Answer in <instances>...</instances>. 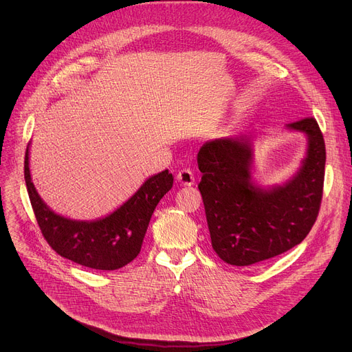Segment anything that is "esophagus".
I'll return each mask as SVG.
<instances>
[{"instance_id": "34e87169", "label": "esophagus", "mask_w": 352, "mask_h": 352, "mask_svg": "<svg viewBox=\"0 0 352 352\" xmlns=\"http://www.w3.org/2000/svg\"><path fill=\"white\" fill-rule=\"evenodd\" d=\"M177 179H178L179 184H182V186H187V187L194 186V181H195L194 174H192V171L190 168H184V170L178 171Z\"/></svg>"}]
</instances>
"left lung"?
I'll use <instances>...</instances> for the list:
<instances>
[{
	"label": "left lung",
	"mask_w": 352,
	"mask_h": 352,
	"mask_svg": "<svg viewBox=\"0 0 352 352\" xmlns=\"http://www.w3.org/2000/svg\"><path fill=\"white\" fill-rule=\"evenodd\" d=\"M288 128L308 135L302 168L285 186L263 191L252 186V140L218 138L201 146L198 190L211 244L227 264L245 267L298 245L316 224L324 190L325 142L317 120L305 117Z\"/></svg>",
	"instance_id": "obj_1"
}]
</instances>
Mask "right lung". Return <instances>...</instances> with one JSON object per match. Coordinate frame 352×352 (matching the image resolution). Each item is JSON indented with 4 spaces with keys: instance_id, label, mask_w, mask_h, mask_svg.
<instances>
[{
    "instance_id": "1",
    "label": "right lung",
    "mask_w": 352,
    "mask_h": 352,
    "mask_svg": "<svg viewBox=\"0 0 352 352\" xmlns=\"http://www.w3.org/2000/svg\"><path fill=\"white\" fill-rule=\"evenodd\" d=\"M24 178L36 223L48 245L72 263L101 271L122 268L140 254L151 215L174 182L173 174L165 170L148 178L142 187L111 215L84 223L52 212L41 201L31 182L28 148L24 160Z\"/></svg>"
}]
</instances>
